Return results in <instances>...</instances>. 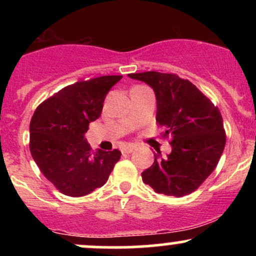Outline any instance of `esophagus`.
<instances>
[{
  "label": "esophagus",
  "instance_id": "esophagus-1",
  "mask_svg": "<svg viewBox=\"0 0 256 256\" xmlns=\"http://www.w3.org/2000/svg\"><path fill=\"white\" fill-rule=\"evenodd\" d=\"M134 146H125V148L122 149V154H130V152H134Z\"/></svg>",
  "mask_w": 256,
  "mask_h": 256
}]
</instances>
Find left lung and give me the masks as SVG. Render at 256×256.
Instances as JSON below:
<instances>
[{
	"label": "left lung",
	"mask_w": 256,
	"mask_h": 256,
	"mask_svg": "<svg viewBox=\"0 0 256 256\" xmlns=\"http://www.w3.org/2000/svg\"><path fill=\"white\" fill-rule=\"evenodd\" d=\"M144 82L156 98V122L171 138V154H155L142 179L158 194L189 195L214 171L224 150L226 136L222 114L192 82L160 72L130 73Z\"/></svg>",
	"instance_id": "1"
}]
</instances>
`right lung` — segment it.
Listing matches in <instances>:
<instances>
[{
  "label": "right lung",
  "mask_w": 256,
  "mask_h": 256,
  "mask_svg": "<svg viewBox=\"0 0 256 256\" xmlns=\"http://www.w3.org/2000/svg\"><path fill=\"white\" fill-rule=\"evenodd\" d=\"M122 76H102L64 88L40 104L30 122V152L60 192L79 198L101 188L122 152H92L89 124L101 116L108 91Z\"/></svg>",
  "instance_id": "add662e5"
}]
</instances>
